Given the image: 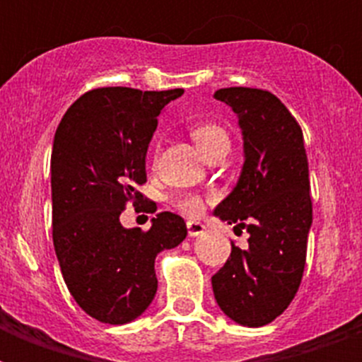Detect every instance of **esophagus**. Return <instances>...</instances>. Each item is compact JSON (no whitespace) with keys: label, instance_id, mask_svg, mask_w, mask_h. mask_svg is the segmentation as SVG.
<instances>
[{"label":"esophagus","instance_id":"34e87169","mask_svg":"<svg viewBox=\"0 0 362 362\" xmlns=\"http://www.w3.org/2000/svg\"><path fill=\"white\" fill-rule=\"evenodd\" d=\"M204 231H206V227L201 221H187V233H189V237H199Z\"/></svg>","mask_w":362,"mask_h":362}]
</instances>
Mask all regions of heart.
Wrapping results in <instances>:
<instances>
[{
    "label": "heart",
    "mask_w": 362,
    "mask_h": 362,
    "mask_svg": "<svg viewBox=\"0 0 362 362\" xmlns=\"http://www.w3.org/2000/svg\"><path fill=\"white\" fill-rule=\"evenodd\" d=\"M192 139L203 153L210 150L214 144H218V142L229 141L227 131L221 125L214 124V122H204V124L193 125ZM175 206L180 210L182 214L199 216L204 210V199L197 195V193H186V195H180V197L175 199Z\"/></svg>",
    "instance_id": "1"
}]
</instances>
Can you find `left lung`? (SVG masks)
Masks as SVG:
<instances>
[{
	"instance_id": "8db88e82",
	"label": "left lung",
	"mask_w": 362,
	"mask_h": 362,
	"mask_svg": "<svg viewBox=\"0 0 362 362\" xmlns=\"http://www.w3.org/2000/svg\"><path fill=\"white\" fill-rule=\"evenodd\" d=\"M214 98L235 110L244 135L242 175L214 214L250 238L246 250L231 242L212 289L233 321L263 327L291 304L306 264L312 195L303 129L267 90L221 88Z\"/></svg>"
}]
</instances>
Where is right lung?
Instances as JSON below:
<instances>
[{"label": "right lung", "instance_id": "obj_1", "mask_svg": "<svg viewBox=\"0 0 362 362\" xmlns=\"http://www.w3.org/2000/svg\"><path fill=\"white\" fill-rule=\"evenodd\" d=\"M182 93L95 88L71 105L54 135V250L76 304L101 323L124 325L150 306L158 291L156 255L187 235L173 212H159L148 231L120 223L127 203L144 199L136 187L146 182L159 112Z\"/></svg>", "mask_w": 362, "mask_h": 362}]
</instances>
